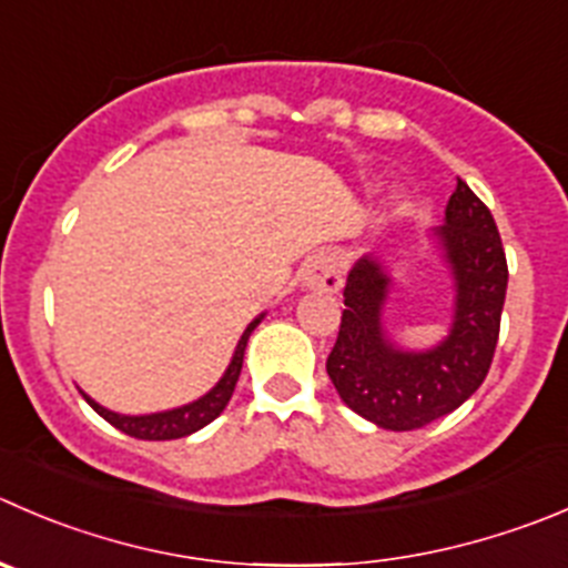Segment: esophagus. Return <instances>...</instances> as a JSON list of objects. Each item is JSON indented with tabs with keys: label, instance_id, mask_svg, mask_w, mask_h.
Wrapping results in <instances>:
<instances>
[{
	"label": "esophagus",
	"instance_id": "1",
	"mask_svg": "<svg viewBox=\"0 0 568 568\" xmlns=\"http://www.w3.org/2000/svg\"><path fill=\"white\" fill-rule=\"evenodd\" d=\"M302 283H305V288L318 291V294H335L344 285L341 261L333 252H318L302 268Z\"/></svg>",
	"mask_w": 568,
	"mask_h": 568
}]
</instances>
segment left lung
<instances>
[{
	"mask_svg": "<svg viewBox=\"0 0 568 568\" xmlns=\"http://www.w3.org/2000/svg\"><path fill=\"white\" fill-rule=\"evenodd\" d=\"M433 239L455 283L453 327L433 349H402L385 333L390 277L379 257L363 255L346 277V311L327 374L344 405L383 430H418L464 405L483 385L497 349L508 261L491 211L464 180Z\"/></svg>",
	"mask_w": 568,
	"mask_h": 568,
	"instance_id": "1",
	"label": "left lung"
}]
</instances>
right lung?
<instances>
[{"instance_id":"right-lung-1","label":"right lung","mask_w":568,"mask_h":568,"mask_svg":"<svg viewBox=\"0 0 568 568\" xmlns=\"http://www.w3.org/2000/svg\"><path fill=\"white\" fill-rule=\"evenodd\" d=\"M261 318H263V313L255 318V322H250V327L244 329V335H241L239 346H235V352H233V361H230L227 372L222 374V379H219V383L213 385L205 396L189 402V405L172 407V410H161V413H146V416H124V413H113V410H108V407H102L99 402H93L88 394H82V396H85L88 405H91L93 410L104 418V422L113 424L115 430L126 433V436H132V438H141V442H172V438L191 436V433L202 430L205 424H211L213 418H216L219 413L227 407L230 396H233V390H235V383H239L241 366H244L246 341H250L252 329L261 324Z\"/></svg>"}]
</instances>
